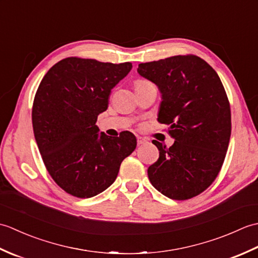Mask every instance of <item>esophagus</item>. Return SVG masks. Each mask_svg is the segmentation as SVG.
I'll list each match as a JSON object with an SVG mask.
<instances>
[{
	"instance_id": "esophagus-1",
	"label": "esophagus",
	"mask_w": 258,
	"mask_h": 258,
	"mask_svg": "<svg viewBox=\"0 0 258 258\" xmlns=\"http://www.w3.org/2000/svg\"><path fill=\"white\" fill-rule=\"evenodd\" d=\"M146 142H147V140L144 139V138H140V136L138 138V144L139 145H143V144L146 143Z\"/></svg>"
}]
</instances>
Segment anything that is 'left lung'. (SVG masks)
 Instances as JSON below:
<instances>
[{
	"mask_svg": "<svg viewBox=\"0 0 258 258\" xmlns=\"http://www.w3.org/2000/svg\"><path fill=\"white\" fill-rule=\"evenodd\" d=\"M138 72L160 89L157 120L175 140L171 147L153 141L160 156L147 169L150 182L172 200L200 195L220 173L231 139V106L220 76L193 54L141 63Z\"/></svg>",
	"mask_w": 258,
	"mask_h": 258,
	"instance_id": "left-lung-1",
	"label": "left lung"
}]
</instances>
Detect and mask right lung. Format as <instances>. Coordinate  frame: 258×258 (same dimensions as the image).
Returning <instances> with one entry per match:
<instances>
[{"label":"right lung","mask_w":258,"mask_h":258,"mask_svg":"<svg viewBox=\"0 0 258 258\" xmlns=\"http://www.w3.org/2000/svg\"><path fill=\"white\" fill-rule=\"evenodd\" d=\"M132 63L67 57L48 70L35 93L32 123L42 160L68 194L89 199L111 186L120 163L136 147L135 136H98L97 115L106 111L113 87Z\"/></svg>","instance_id":"obj_1"}]
</instances>
